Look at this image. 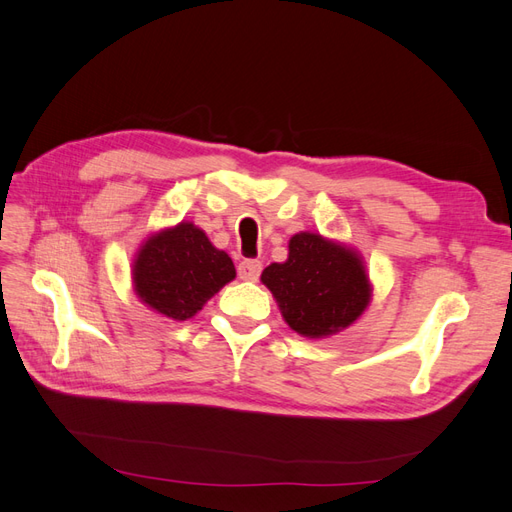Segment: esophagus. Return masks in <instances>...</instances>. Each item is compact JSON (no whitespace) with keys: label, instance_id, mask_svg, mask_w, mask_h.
<instances>
[{"label":"esophagus","instance_id":"34e87169","mask_svg":"<svg viewBox=\"0 0 512 512\" xmlns=\"http://www.w3.org/2000/svg\"><path fill=\"white\" fill-rule=\"evenodd\" d=\"M239 277L241 280H245V282H254V280H258V275H260V271H262V265L258 260H243V262H239Z\"/></svg>","mask_w":512,"mask_h":512}]
</instances>
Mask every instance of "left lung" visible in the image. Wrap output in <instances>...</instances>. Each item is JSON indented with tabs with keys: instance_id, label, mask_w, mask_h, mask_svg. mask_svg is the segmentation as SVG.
I'll return each mask as SVG.
<instances>
[{
	"instance_id": "8db88e82",
	"label": "left lung",
	"mask_w": 512,
	"mask_h": 512,
	"mask_svg": "<svg viewBox=\"0 0 512 512\" xmlns=\"http://www.w3.org/2000/svg\"><path fill=\"white\" fill-rule=\"evenodd\" d=\"M260 282L271 290L288 327L309 339L348 329L374 294L354 247L309 230L290 237L288 258L271 262Z\"/></svg>"
}]
</instances>
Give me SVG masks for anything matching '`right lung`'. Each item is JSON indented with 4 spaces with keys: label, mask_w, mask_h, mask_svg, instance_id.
Instances as JSON below:
<instances>
[{
    "label": "right lung",
    "mask_w": 512,
    "mask_h": 512,
    "mask_svg": "<svg viewBox=\"0 0 512 512\" xmlns=\"http://www.w3.org/2000/svg\"><path fill=\"white\" fill-rule=\"evenodd\" d=\"M237 277L235 265L194 222L149 235L132 260L134 294L168 320H190Z\"/></svg>",
    "instance_id": "add662e5"
}]
</instances>
